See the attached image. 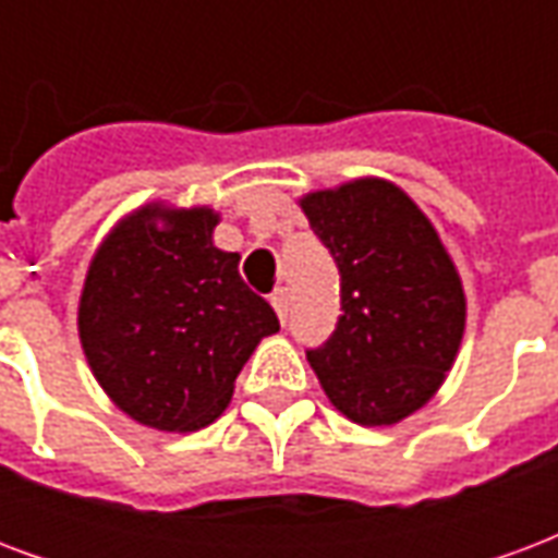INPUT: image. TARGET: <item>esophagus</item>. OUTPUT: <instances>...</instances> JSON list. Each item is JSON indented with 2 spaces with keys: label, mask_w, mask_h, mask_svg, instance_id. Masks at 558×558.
I'll use <instances>...</instances> for the list:
<instances>
[{
  "label": "esophagus",
  "mask_w": 558,
  "mask_h": 558,
  "mask_svg": "<svg viewBox=\"0 0 558 558\" xmlns=\"http://www.w3.org/2000/svg\"><path fill=\"white\" fill-rule=\"evenodd\" d=\"M271 304H275V311H278L280 323H287V314H290V292L283 290V287L275 290L271 292Z\"/></svg>",
  "instance_id": "obj_1"
}]
</instances>
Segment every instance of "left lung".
Returning <instances> with one entry per match:
<instances>
[{"label": "left lung", "instance_id": "1", "mask_svg": "<svg viewBox=\"0 0 558 558\" xmlns=\"http://www.w3.org/2000/svg\"><path fill=\"white\" fill-rule=\"evenodd\" d=\"M340 271V319L307 350L328 400L364 427L398 424L445 383L466 295L427 215L398 184L355 179L299 199Z\"/></svg>", "mask_w": 558, "mask_h": 558}]
</instances>
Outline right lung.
Returning <instances> with one entry per match:
<instances>
[{
  "label": "right lung",
  "instance_id": "1",
  "mask_svg": "<svg viewBox=\"0 0 558 558\" xmlns=\"http://www.w3.org/2000/svg\"><path fill=\"white\" fill-rule=\"evenodd\" d=\"M211 208L148 203L119 220L92 256L80 343L119 410L155 430H199L227 410L256 343L280 328L211 242Z\"/></svg>",
  "mask_w": 558,
  "mask_h": 558
}]
</instances>
